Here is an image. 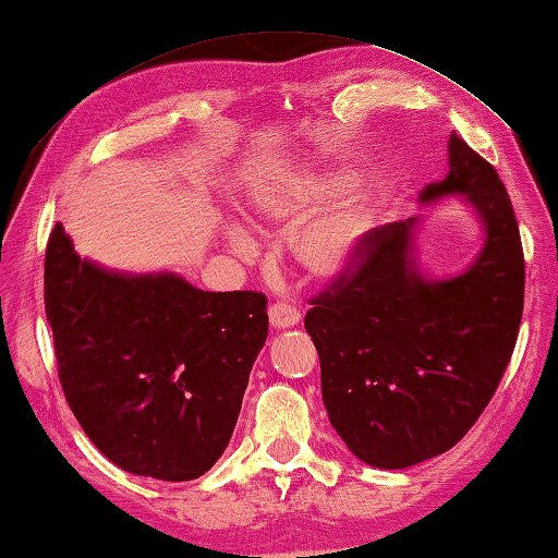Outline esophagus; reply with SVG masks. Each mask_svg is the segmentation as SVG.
I'll use <instances>...</instances> for the list:
<instances>
[{"mask_svg":"<svg viewBox=\"0 0 558 558\" xmlns=\"http://www.w3.org/2000/svg\"><path fill=\"white\" fill-rule=\"evenodd\" d=\"M268 319L272 329H290V326L300 324V310L288 302H272L268 310Z\"/></svg>","mask_w":558,"mask_h":558,"instance_id":"esophagus-1","label":"esophagus"}]
</instances>
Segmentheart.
<instances>
[{
	"instance_id": "heart-1",
	"label": "heart",
	"mask_w": 558,
	"mask_h": 558,
	"mask_svg": "<svg viewBox=\"0 0 558 558\" xmlns=\"http://www.w3.org/2000/svg\"><path fill=\"white\" fill-rule=\"evenodd\" d=\"M351 185L353 173L336 169L268 185L256 195L254 213L258 220L282 229L300 227L327 210L314 221L311 219L312 223L306 221L308 225L298 229L290 242L292 260L312 280H333L351 270L377 222V201L373 195L351 193L341 204L335 202L351 191ZM232 242L244 248L248 239L242 229H234Z\"/></svg>"
}]
</instances>
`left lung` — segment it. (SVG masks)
I'll return each mask as SVG.
<instances>
[{"label":"left lung","instance_id":"8db88e82","mask_svg":"<svg viewBox=\"0 0 558 558\" xmlns=\"http://www.w3.org/2000/svg\"><path fill=\"white\" fill-rule=\"evenodd\" d=\"M450 171L423 205L464 195L484 225L474 264L428 280L413 256L421 217L369 232L357 264L304 316L329 421L357 460L413 466L460 442L498 389L518 341L525 258L504 181L454 133Z\"/></svg>","mask_w":558,"mask_h":558}]
</instances>
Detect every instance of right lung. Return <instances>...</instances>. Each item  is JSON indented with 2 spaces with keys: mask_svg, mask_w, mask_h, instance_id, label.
<instances>
[{
  "mask_svg": "<svg viewBox=\"0 0 558 558\" xmlns=\"http://www.w3.org/2000/svg\"><path fill=\"white\" fill-rule=\"evenodd\" d=\"M266 294L205 292L177 272H120L82 258L54 225L46 316L60 385L116 466L191 482L232 438L268 336Z\"/></svg>",
  "mask_w": 558,
  "mask_h": 558,
  "instance_id": "right-lung-1",
  "label": "right lung"
}]
</instances>
